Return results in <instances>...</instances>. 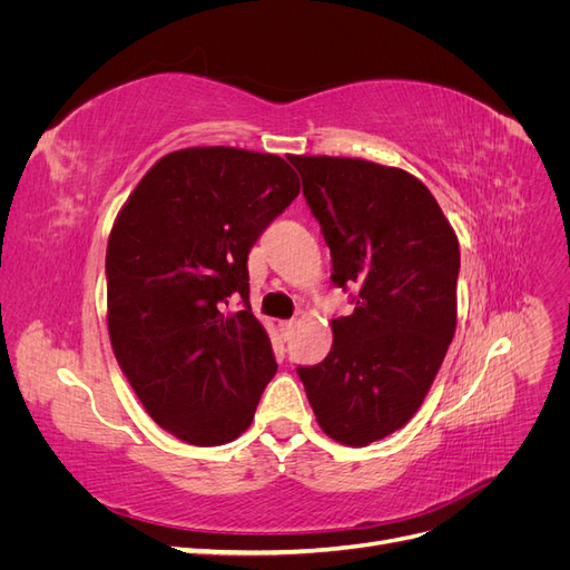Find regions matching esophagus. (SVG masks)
<instances>
[{"mask_svg": "<svg viewBox=\"0 0 570 570\" xmlns=\"http://www.w3.org/2000/svg\"><path fill=\"white\" fill-rule=\"evenodd\" d=\"M295 325H297V321H281V333L285 340H289L292 333H295Z\"/></svg>", "mask_w": 570, "mask_h": 570, "instance_id": "1", "label": "esophagus"}]
</instances>
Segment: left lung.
Returning a JSON list of instances; mask_svg holds the SVG:
<instances>
[{
    "label": "left lung",
    "instance_id": "left-lung-1",
    "mask_svg": "<svg viewBox=\"0 0 570 570\" xmlns=\"http://www.w3.org/2000/svg\"><path fill=\"white\" fill-rule=\"evenodd\" d=\"M289 161L331 247V281L354 292V312L333 321L331 352L297 373L325 433L366 446L419 411L450 350L459 239L430 189L402 168Z\"/></svg>",
    "mask_w": 570,
    "mask_h": 570
}]
</instances>
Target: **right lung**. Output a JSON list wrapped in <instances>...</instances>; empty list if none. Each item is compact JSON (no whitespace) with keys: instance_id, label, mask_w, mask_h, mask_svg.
Segmentation results:
<instances>
[{"instance_id":"obj_1","label":"right lung","mask_w":570,"mask_h":570,"mask_svg":"<svg viewBox=\"0 0 570 570\" xmlns=\"http://www.w3.org/2000/svg\"><path fill=\"white\" fill-rule=\"evenodd\" d=\"M297 195L275 154L189 147L154 164L114 223L111 347L149 416L183 442L245 433L278 371L249 306L247 256ZM233 298L239 313L225 308Z\"/></svg>"}]
</instances>
